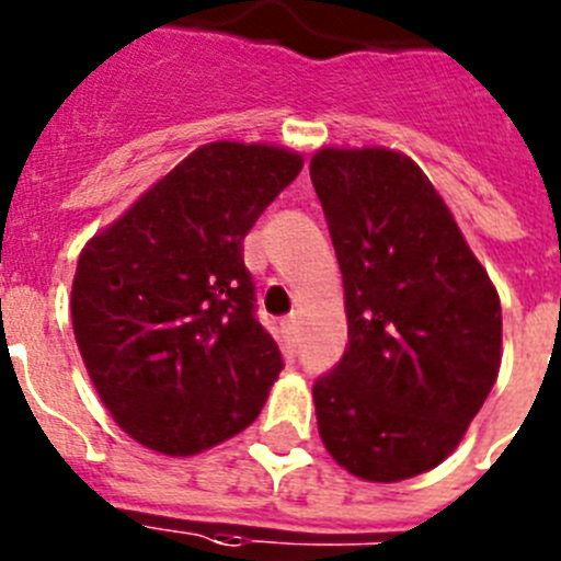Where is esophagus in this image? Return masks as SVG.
I'll return each instance as SVG.
<instances>
[{
	"label": "esophagus",
	"instance_id": "34e87169",
	"mask_svg": "<svg viewBox=\"0 0 561 561\" xmlns=\"http://www.w3.org/2000/svg\"><path fill=\"white\" fill-rule=\"evenodd\" d=\"M284 329H286V334H289V340H291V342H297V336H300V320H297L295 314L286 317Z\"/></svg>",
	"mask_w": 561,
	"mask_h": 561
}]
</instances>
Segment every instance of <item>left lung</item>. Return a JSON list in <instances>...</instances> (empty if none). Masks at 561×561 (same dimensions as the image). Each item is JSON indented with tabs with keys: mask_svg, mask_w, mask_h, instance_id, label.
Listing matches in <instances>:
<instances>
[{
	"mask_svg": "<svg viewBox=\"0 0 561 561\" xmlns=\"http://www.w3.org/2000/svg\"><path fill=\"white\" fill-rule=\"evenodd\" d=\"M309 173L348 311L345 354L311 388L317 430L356 478H415L458 447L497 379L500 297L410 157L323 148Z\"/></svg>",
	"mask_w": 561,
	"mask_h": 561,
	"instance_id": "8db88e82",
	"label": "left lung"
}]
</instances>
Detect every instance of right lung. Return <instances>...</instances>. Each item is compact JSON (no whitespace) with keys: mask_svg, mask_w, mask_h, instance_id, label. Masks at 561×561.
I'll return each mask as SVG.
<instances>
[{"mask_svg":"<svg viewBox=\"0 0 561 561\" xmlns=\"http://www.w3.org/2000/svg\"><path fill=\"white\" fill-rule=\"evenodd\" d=\"M304 168L286 148L210 142L78 257L72 329L114 421L162 455L250 427L284 356L255 314L247 232Z\"/></svg>","mask_w":561,"mask_h":561,"instance_id":"right-lung-1","label":"right lung"}]
</instances>
